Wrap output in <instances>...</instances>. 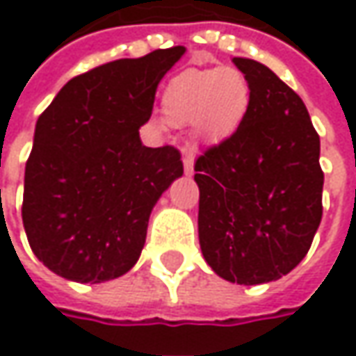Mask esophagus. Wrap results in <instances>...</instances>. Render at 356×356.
<instances>
[{"instance_id":"esophagus-1","label":"esophagus","mask_w":356,"mask_h":356,"mask_svg":"<svg viewBox=\"0 0 356 356\" xmlns=\"http://www.w3.org/2000/svg\"><path fill=\"white\" fill-rule=\"evenodd\" d=\"M182 162L186 176H192V172H194V154H184Z\"/></svg>"}]
</instances>
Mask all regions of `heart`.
Listing matches in <instances>:
<instances>
[{
    "label": "heart",
    "instance_id": "b5f03b06",
    "mask_svg": "<svg viewBox=\"0 0 356 356\" xmlns=\"http://www.w3.org/2000/svg\"><path fill=\"white\" fill-rule=\"evenodd\" d=\"M249 78L235 66L188 68L164 86L162 115L170 127L192 129L202 145H219L239 133L249 117Z\"/></svg>",
    "mask_w": 356,
    "mask_h": 356
}]
</instances>
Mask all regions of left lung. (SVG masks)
I'll return each instance as SVG.
<instances>
[{"mask_svg":"<svg viewBox=\"0 0 356 356\" xmlns=\"http://www.w3.org/2000/svg\"><path fill=\"white\" fill-rule=\"evenodd\" d=\"M252 104L237 135L194 164L197 235L211 270L227 282L266 284L294 270L321 221L319 135L302 97L250 58Z\"/></svg>","mask_w":356,"mask_h":356,"instance_id":"left-lung-1","label":"left lung"}]
</instances>
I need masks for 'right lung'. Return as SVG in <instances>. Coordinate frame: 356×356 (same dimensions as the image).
<instances>
[{
	"instance_id": "right-lung-1",
	"label": "right lung",
	"mask_w": 356,
	"mask_h": 356,
	"mask_svg": "<svg viewBox=\"0 0 356 356\" xmlns=\"http://www.w3.org/2000/svg\"><path fill=\"white\" fill-rule=\"evenodd\" d=\"M184 47L80 74L37 121L25 166L23 227L49 270L99 284L139 261L152 207L184 174L174 147L150 149L139 129Z\"/></svg>"
}]
</instances>
